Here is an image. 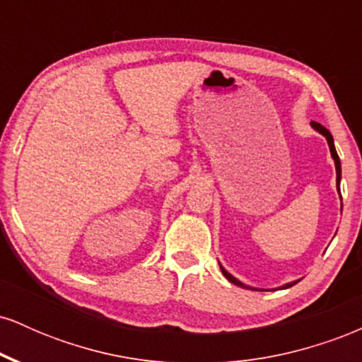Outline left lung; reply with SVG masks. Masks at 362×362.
<instances>
[{"instance_id": "8db88e82", "label": "left lung", "mask_w": 362, "mask_h": 362, "mask_svg": "<svg viewBox=\"0 0 362 362\" xmlns=\"http://www.w3.org/2000/svg\"><path fill=\"white\" fill-rule=\"evenodd\" d=\"M311 126H313L315 129H317L318 132H322L323 136H325L327 138V141H328V148H330V153H332V158H334V161H335V172H337V189H339V192H340V160H339V155H337V151H335V146H334V138H332V134H330V131H328L327 127H323L322 124H318V122H311ZM221 272H223V276L226 277L228 281L230 282H233L235 286H240V288H247V286L243 284V282H240L238 279H235L233 276H231L230 272L228 271H224V269L221 267ZM293 284H296V282H289V284H286L284 288H291V286ZM264 291V289H262Z\"/></svg>"}]
</instances>
